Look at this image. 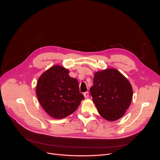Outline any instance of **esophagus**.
<instances>
[{
  "instance_id": "34e87169",
  "label": "esophagus",
  "mask_w": 160,
  "mask_h": 160,
  "mask_svg": "<svg viewBox=\"0 0 160 160\" xmlns=\"http://www.w3.org/2000/svg\"><path fill=\"white\" fill-rule=\"evenodd\" d=\"M83 96H84V97H85V99L88 98V97H89L88 92H84V93H83Z\"/></svg>"
}]
</instances>
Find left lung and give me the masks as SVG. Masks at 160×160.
Wrapping results in <instances>:
<instances>
[{
    "label": "left lung",
    "instance_id": "left-lung-1",
    "mask_svg": "<svg viewBox=\"0 0 160 160\" xmlns=\"http://www.w3.org/2000/svg\"><path fill=\"white\" fill-rule=\"evenodd\" d=\"M93 80L90 92L99 115L110 122L122 118L132 99L129 81L115 68L96 72Z\"/></svg>",
    "mask_w": 160,
    "mask_h": 160
}]
</instances>
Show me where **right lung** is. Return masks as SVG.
<instances>
[{
  "instance_id": "add662e5",
  "label": "right lung",
  "mask_w": 160,
  "mask_h": 160,
  "mask_svg": "<svg viewBox=\"0 0 160 160\" xmlns=\"http://www.w3.org/2000/svg\"><path fill=\"white\" fill-rule=\"evenodd\" d=\"M36 94L43 110L56 119L71 115L84 99L77 80L70 77L69 70L60 65L51 67L41 75Z\"/></svg>"
}]
</instances>
